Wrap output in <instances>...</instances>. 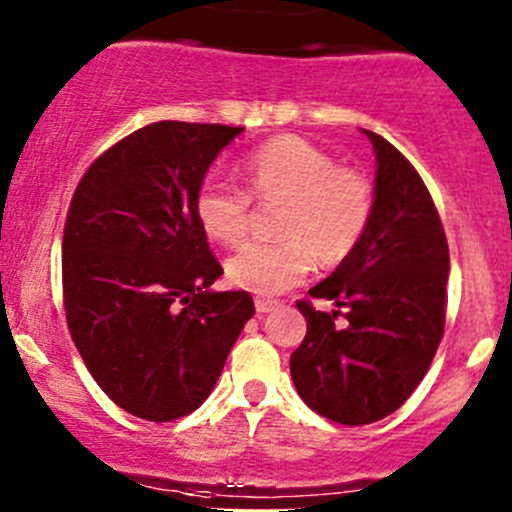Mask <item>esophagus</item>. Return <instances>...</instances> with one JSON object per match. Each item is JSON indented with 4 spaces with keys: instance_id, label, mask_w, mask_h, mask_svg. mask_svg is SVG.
<instances>
[{
    "instance_id": "34e87169",
    "label": "esophagus",
    "mask_w": 512,
    "mask_h": 512,
    "mask_svg": "<svg viewBox=\"0 0 512 512\" xmlns=\"http://www.w3.org/2000/svg\"><path fill=\"white\" fill-rule=\"evenodd\" d=\"M277 307H280V302H277V299H265V297H257V299H255V309H257V314L275 312Z\"/></svg>"
}]
</instances>
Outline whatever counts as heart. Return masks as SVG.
I'll list each match as a JSON object with an SVG mask.
<instances>
[{
	"label": "heart",
	"mask_w": 512,
	"mask_h": 512,
	"mask_svg": "<svg viewBox=\"0 0 512 512\" xmlns=\"http://www.w3.org/2000/svg\"><path fill=\"white\" fill-rule=\"evenodd\" d=\"M247 190L277 208L275 242H250L225 262L230 285L255 294H282L304 280L314 255L324 265L347 260L374 215V190L364 173L302 136H277L252 148L240 163ZM223 180H205L195 195V218L218 245H237L250 232L252 200Z\"/></svg>",
	"instance_id": "b5f03b06"
}]
</instances>
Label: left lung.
<instances>
[{
    "instance_id": "obj_1",
    "label": "left lung",
    "mask_w": 512,
    "mask_h": 512,
    "mask_svg": "<svg viewBox=\"0 0 512 512\" xmlns=\"http://www.w3.org/2000/svg\"><path fill=\"white\" fill-rule=\"evenodd\" d=\"M364 133L376 153L374 215L352 255L309 289L337 309L297 302L307 334L289 359L304 404L344 426L394 414L421 384L443 337L451 267L421 175L386 138Z\"/></svg>"
}]
</instances>
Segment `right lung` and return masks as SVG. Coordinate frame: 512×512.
<instances>
[{
  "label": "right lung",
  "mask_w": 512,
  "mask_h": 512,
  "mask_svg": "<svg viewBox=\"0 0 512 512\" xmlns=\"http://www.w3.org/2000/svg\"><path fill=\"white\" fill-rule=\"evenodd\" d=\"M245 128L158 121L108 148L71 198L61 280L71 339L103 394L146 421H175L213 391L255 304L210 292L223 267L195 195Z\"/></svg>",
  "instance_id": "add662e5"
}]
</instances>
